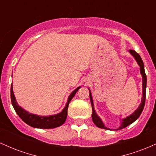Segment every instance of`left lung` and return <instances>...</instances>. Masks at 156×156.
I'll list each match as a JSON object with an SVG mask.
<instances>
[{
    "instance_id": "left-lung-1",
    "label": "left lung",
    "mask_w": 156,
    "mask_h": 156,
    "mask_svg": "<svg viewBox=\"0 0 156 156\" xmlns=\"http://www.w3.org/2000/svg\"><path fill=\"white\" fill-rule=\"evenodd\" d=\"M129 53L133 55V57L135 58V60L136 61L138 65L140 67V73L142 77V97H141V101L140 105H139V107L136 109L134 112L132 113L131 114H130L128 117L123 118L122 119L120 120V123H119V126L117 129H114L115 130H121L122 128H126L127 126L133 123V122H135L138 118L139 117V116L141 115V112H142L143 109H144V104H145V98H146V87H147V76L145 74V71H144V63H143V61L141 59V56L139 55L135 51L133 50H130ZM89 90V98H90V101L92 103V119L93 122L95 124L96 126H98V128H103V129L105 130H111L110 128L105 127V125L103 123V122L102 121L101 117L97 114V113L94 110V103H93L92 101V93H91L90 89Z\"/></svg>"
}]
</instances>
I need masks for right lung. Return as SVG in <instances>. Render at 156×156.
Masks as SVG:
<instances>
[{
	"label": "right lung",
	"instance_id": "obj_1",
	"mask_svg": "<svg viewBox=\"0 0 156 156\" xmlns=\"http://www.w3.org/2000/svg\"><path fill=\"white\" fill-rule=\"evenodd\" d=\"M80 88V87H78V88L75 89L72 92L67 98V101L66 103L65 106L62 109V111L60 113H58L56 114L49 116H39L37 114H31V113L27 112V111L23 109L22 107L20 106L17 103L15 94L13 92V86H11V101L12 104L15 108L16 113L18 114V116L20 117L23 122L28 124L30 126L36 128H41V129H51V128H55L57 127H59L62 125H63L64 122L66 121L67 115V108L69 105V102L73 99V97L78 92V89Z\"/></svg>",
	"mask_w": 156,
	"mask_h": 156
}]
</instances>
